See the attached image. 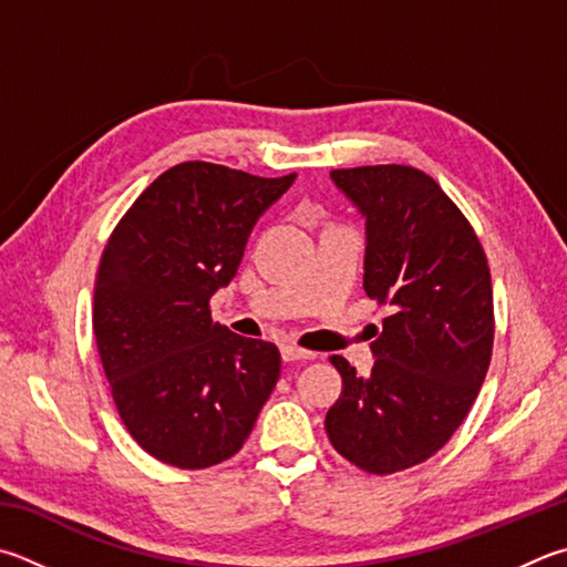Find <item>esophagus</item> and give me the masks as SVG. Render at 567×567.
Instances as JSON below:
<instances>
[{
  "instance_id": "obj_1",
  "label": "esophagus",
  "mask_w": 567,
  "mask_h": 567,
  "mask_svg": "<svg viewBox=\"0 0 567 567\" xmlns=\"http://www.w3.org/2000/svg\"><path fill=\"white\" fill-rule=\"evenodd\" d=\"M282 359L285 362H300V359H312L315 352H310V349H302L297 344H282Z\"/></svg>"
}]
</instances>
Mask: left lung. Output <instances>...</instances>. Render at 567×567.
Here are the masks:
<instances>
[{
	"mask_svg": "<svg viewBox=\"0 0 567 567\" xmlns=\"http://www.w3.org/2000/svg\"><path fill=\"white\" fill-rule=\"evenodd\" d=\"M332 181L367 215L364 290L391 315L372 374L329 357L344 389L324 429L337 454L386 476L434 456L476 401L496 334L491 270L466 215L424 171L337 168Z\"/></svg>",
	"mask_w": 567,
	"mask_h": 567,
	"instance_id": "obj_1",
	"label": "left lung"
}]
</instances>
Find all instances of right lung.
<instances>
[{
    "label": "right lung",
    "instance_id": "right-lung-1",
    "mask_svg": "<svg viewBox=\"0 0 567 567\" xmlns=\"http://www.w3.org/2000/svg\"><path fill=\"white\" fill-rule=\"evenodd\" d=\"M295 178L178 163L138 195L101 255L94 334L113 404L133 441L168 466L210 468L238 454L280 379V349L213 322L210 297Z\"/></svg>",
    "mask_w": 567,
    "mask_h": 567
}]
</instances>
